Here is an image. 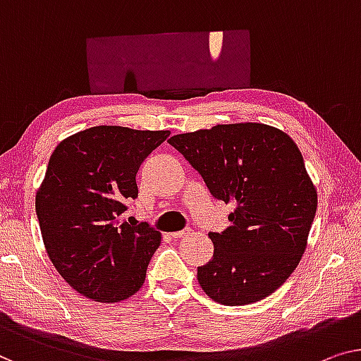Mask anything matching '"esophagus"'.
Listing matches in <instances>:
<instances>
[{
    "mask_svg": "<svg viewBox=\"0 0 361 361\" xmlns=\"http://www.w3.org/2000/svg\"><path fill=\"white\" fill-rule=\"evenodd\" d=\"M190 232H191L190 228H183V230H180V232L171 233V238H183V236H186Z\"/></svg>",
    "mask_w": 361,
    "mask_h": 361,
    "instance_id": "34e87169",
    "label": "esophagus"
}]
</instances>
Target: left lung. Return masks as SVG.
Returning <instances> with one entry per match:
<instances>
[{
	"mask_svg": "<svg viewBox=\"0 0 361 361\" xmlns=\"http://www.w3.org/2000/svg\"><path fill=\"white\" fill-rule=\"evenodd\" d=\"M169 142L215 199L236 204L232 225L209 233L214 256L197 267L204 292L227 306L276 292L298 266L318 207L297 144L261 123L219 125Z\"/></svg>",
	"mask_w": 361,
	"mask_h": 361,
	"instance_id": "8db88e82",
	"label": "left lung"
}]
</instances>
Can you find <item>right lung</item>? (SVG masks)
Returning <instances> with one entry per match:
<instances>
[{
	"mask_svg": "<svg viewBox=\"0 0 361 361\" xmlns=\"http://www.w3.org/2000/svg\"><path fill=\"white\" fill-rule=\"evenodd\" d=\"M169 136L170 131L94 126L53 150L35 212L53 266L84 297L115 303L146 281L162 235L147 222L120 219L137 197L139 166Z\"/></svg>",
	"mask_w": 361,
	"mask_h": 361,
	"instance_id": "right-lung-1",
	"label": "right lung"
}]
</instances>
